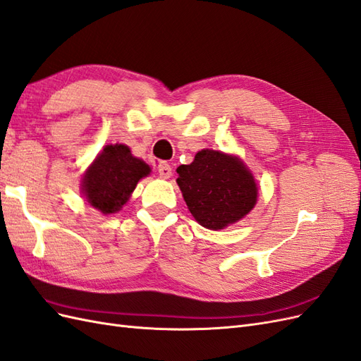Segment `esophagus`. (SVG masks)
<instances>
[{
    "instance_id": "34e87169",
    "label": "esophagus",
    "mask_w": 361,
    "mask_h": 361,
    "mask_svg": "<svg viewBox=\"0 0 361 361\" xmlns=\"http://www.w3.org/2000/svg\"><path fill=\"white\" fill-rule=\"evenodd\" d=\"M158 174H159V178H162V179H169L171 176L170 164H167L166 161H161L158 164Z\"/></svg>"
}]
</instances>
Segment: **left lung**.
<instances>
[{
  "label": "left lung",
  "instance_id": "8db88e82",
  "mask_svg": "<svg viewBox=\"0 0 361 361\" xmlns=\"http://www.w3.org/2000/svg\"><path fill=\"white\" fill-rule=\"evenodd\" d=\"M176 171V182L190 212L211 231L241 220L256 204L255 179L236 157L206 149Z\"/></svg>",
  "mask_w": 361,
  "mask_h": 361
}]
</instances>
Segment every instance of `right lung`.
<instances>
[{
  "label": "right lung",
  "mask_w": 361,
  "mask_h": 361,
  "mask_svg": "<svg viewBox=\"0 0 361 361\" xmlns=\"http://www.w3.org/2000/svg\"><path fill=\"white\" fill-rule=\"evenodd\" d=\"M150 167L145 161L130 155L128 146L104 147L82 179L85 199L102 214H114L122 207L141 178Z\"/></svg>",
  "instance_id": "obj_1"
}]
</instances>
